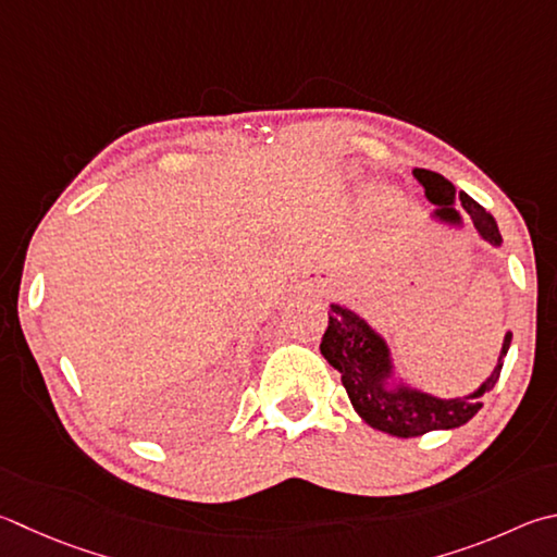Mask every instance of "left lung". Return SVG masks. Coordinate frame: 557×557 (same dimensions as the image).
<instances>
[{
	"label": "left lung",
	"mask_w": 557,
	"mask_h": 557,
	"mask_svg": "<svg viewBox=\"0 0 557 557\" xmlns=\"http://www.w3.org/2000/svg\"><path fill=\"white\" fill-rule=\"evenodd\" d=\"M413 177L426 189L429 201L438 207L433 216L458 226L460 214L455 209V199H460V209L470 216L474 231L492 246L502 244L497 221L465 191L455 195L453 182L423 168L413 170ZM509 346L511 333L504 336L499 362L487 382H482L478 392L458 399H438L433 394L411 389L407 384L389 387L387 380L392 377V360L387 343L358 313L338 305H331L329 329L321 338V356L341 372L343 387H346L352 409L360 413L362 421L382 433H389V436L413 438L429 431L458 429L468 423L482 409V394L492 392L497 384Z\"/></svg>",
	"instance_id": "1"
}]
</instances>
